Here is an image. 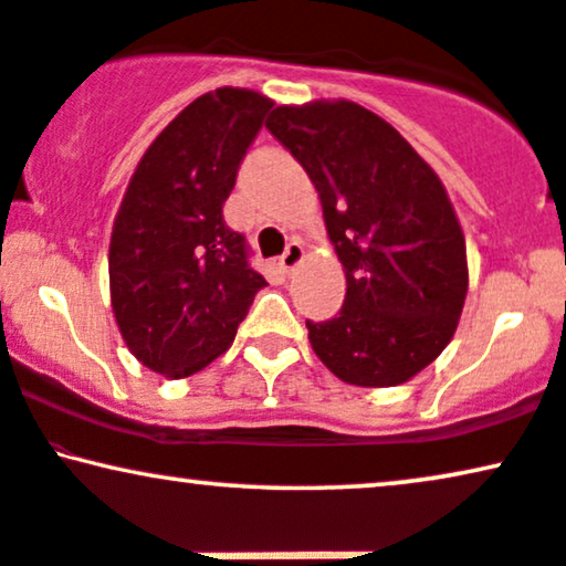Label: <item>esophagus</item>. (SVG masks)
I'll return each instance as SVG.
<instances>
[{
	"instance_id": "34e87169",
	"label": "esophagus",
	"mask_w": 566,
	"mask_h": 566,
	"mask_svg": "<svg viewBox=\"0 0 566 566\" xmlns=\"http://www.w3.org/2000/svg\"><path fill=\"white\" fill-rule=\"evenodd\" d=\"M301 262H304V247H301L298 241H291V244L285 247V252L281 254V260H277V265H281L283 273H293Z\"/></svg>"
}]
</instances>
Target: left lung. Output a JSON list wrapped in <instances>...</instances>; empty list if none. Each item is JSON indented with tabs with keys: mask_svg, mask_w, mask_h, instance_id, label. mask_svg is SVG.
<instances>
[{
	"mask_svg": "<svg viewBox=\"0 0 566 566\" xmlns=\"http://www.w3.org/2000/svg\"><path fill=\"white\" fill-rule=\"evenodd\" d=\"M268 129L310 174L348 283L337 317L306 322L314 354L356 387L413 379L452 340L468 293L442 179L390 122L346 98L275 106Z\"/></svg>",
	"mask_w": 566,
	"mask_h": 566,
	"instance_id": "left-lung-1",
	"label": "left lung"
}]
</instances>
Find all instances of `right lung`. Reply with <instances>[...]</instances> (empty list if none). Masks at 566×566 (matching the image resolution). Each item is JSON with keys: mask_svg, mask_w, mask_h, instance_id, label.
<instances>
[{"mask_svg": "<svg viewBox=\"0 0 566 566\" xmlns=\"http://www.w3.org/2000/svg\"><path fill=\"white\" fill-rule=\"evenodd\" d=\"M268 95L218 87L153 139L132 174L108 244V289L132 356L166 379L200 371L237 337L268 281L223 220Z\"/></svg>", "mask_w": 566, "mask_h": 566, "instance_id": "obj_1", "label": "right lung"}]
</instances>
